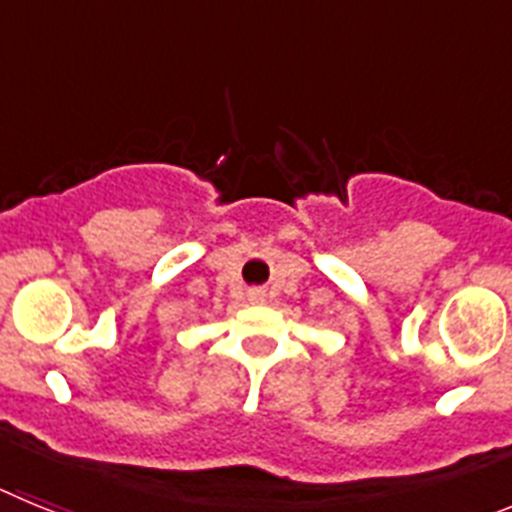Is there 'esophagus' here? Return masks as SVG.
I'll list each match as a JSON object with an SVG mask.
<instances>
[{
  "instance_id": "esophagus-1",
  "label": "esophagus",
  "mask_w": 512,
  "mask_h": 512,
  "mask_svg": "<svg viewBox=\"0 0 512 512\" xmlns=\"http://www.w3.org/2000/svg\"><path fill=\"white\" fill-rule=\"evenodd\" d=\"M248 297H251V302H264V292H259V289L248 292Z\"/></svg>"
}]
</instances>
